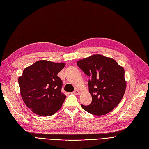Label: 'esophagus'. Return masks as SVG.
I'll return each instance as SVG.
<instances>
[{
	"mask_svg": "<svg viewBox=\"0 0 149 149\" xmlns=\"http://www.w3.org/2000/svg\"><path fill=\"white\" fill-rule=\"evenodd\" d=\"M74 94L75 95H79L80 94V92L77 90H75L74 91Z\"/></svg>",
	"mask_w": 149,
	"mask_h": 149,
	"instance_id": "esophagus-1",
	"label": "esophagus"
}]
</instances>
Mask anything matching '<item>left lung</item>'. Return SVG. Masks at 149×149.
I'll return each mask as SVG.
<instances>
[{
  "instance_id": "1",
  "label": "left lung",
  "mask_w": 149,
  "mask_h": 149,
  "mask_svg": "<svg viewBox=\"0 0 149 149\" xmlns=\"http://www.w3.org/2000/svg\"><path fill=\"white\" fill-rule=\"evenodd\" d=\"M77 64L90 77L89 92L92 102L81 104L86 111L97 116L107 114L121 102L126 87L124 70L112 58L100 54L79 60Z\"/></svg>"
}]
</instances>
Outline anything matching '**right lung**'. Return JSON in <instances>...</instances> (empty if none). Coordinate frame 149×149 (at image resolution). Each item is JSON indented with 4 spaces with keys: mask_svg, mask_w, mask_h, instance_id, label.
Returning a JSON list of instances; mask_svg holds the SVG:
<instances>
[{
    "mask_svg": "<svg viewBox=\"0 0 149 149\" xmlns=\"http://www.w3.org/2000/svg\"><path fill=\"white\" fill-rule=\"evenodd\" d=\"M64 66V63L41 60L24 69L18 84L23 102L31 111L49 116L61 108L66 96L61 92L62 81L57 74Z\"/></svg>",
    "mask_w": 149,
    "mask_h": 149,
    "instance_id": "add662e5",
    "label": "right lung"
}]
</instances>
